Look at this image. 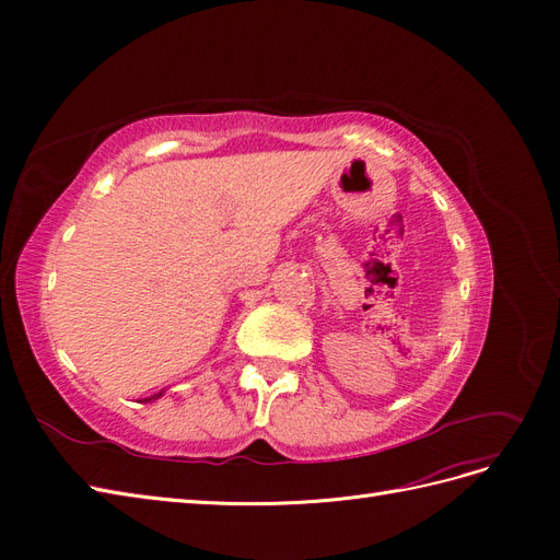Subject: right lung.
<instances>
[{
    "label": "right lung",
    "mask_w": 560,
    "mask_h": 560,
    "mask_svg": "<svg viewBox=\"0 0 560 560\" xmlns=\"http://www.w3.org/2000/svg\"><path fill=\"white\" fill-rule=\"evenodd\" d=\"M161 395H163V390H161V393H156V395H152V397H147V399H144V401H152V399H159V397H161Z\"/></svg>",
    "instance_id": "right-lung-1"
}]
</instances>
